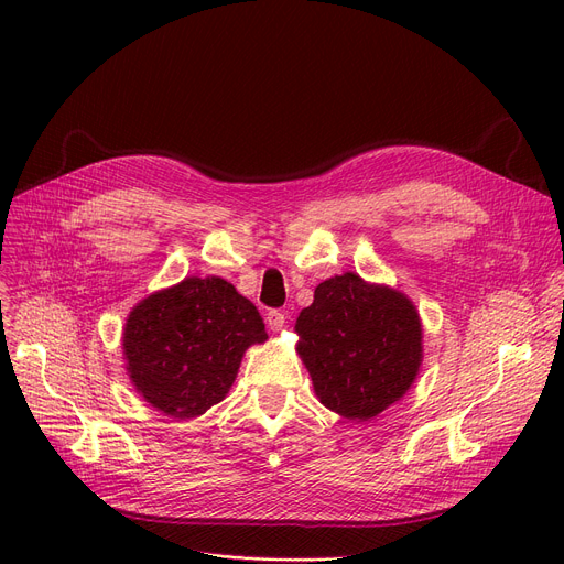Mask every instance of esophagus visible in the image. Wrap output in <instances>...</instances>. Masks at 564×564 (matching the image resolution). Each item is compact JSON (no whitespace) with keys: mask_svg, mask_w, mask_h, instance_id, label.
<instances>
[{"mask_svg":"<svg viewBox=\"0 0 564 564\" xmlns=\"http://www.w3.org/2000/svg\"><path fill=\"white\" fill-rule=\"evenodd\" d=\"M264 322H267V327H270L272 332H281L285 327V313H281V311H267Z\"/></svg>","mask_w":564,"mask_h":564,"instance_id":"1","label":"esophagus"}]
</instances>
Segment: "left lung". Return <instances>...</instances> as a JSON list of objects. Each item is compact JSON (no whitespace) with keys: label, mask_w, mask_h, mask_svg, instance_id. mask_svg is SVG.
I'll return each instance as SVG.
<instances>
[{"label":"left lung","mask_w":564,"mask_h":564,"mask_svg":"<svg viewBox=\"0 0 564 564\" xmlns=\"http://www.w3.org/2000/svg\"><path fill=\"white\" fill-rule=\"evenodd\" d=\"M294 332L319 402L349 421H368L400 400L421 366L416 308L402 292L351 272L315 288Z\"/></svg>","instance_id":"1"}]
</instances>
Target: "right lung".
Masks as SVG:
<instances>
[{
  "label": "right lung",
  "mask_w": 564,
  "mask_h": 564,
  "mask_svg": "<svg viewBox=\"0 0 564 564\" xmlns=\"http://www.w3.org/2000/svg\"><path fill=\"white\" fill-rule=\"evenodd\" d=\"M264 340L258 308L228 281L192 276L134 306L123 354L145 402L196 419L226 398L245 349Z\"/></svg>",
  "instance_id": "add662e5"
}]
</instances>
